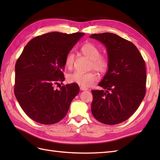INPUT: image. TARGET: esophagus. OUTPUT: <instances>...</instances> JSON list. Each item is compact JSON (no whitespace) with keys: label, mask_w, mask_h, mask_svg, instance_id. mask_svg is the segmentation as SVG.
<instances>
[{"label":"esophagus","mask_w":160,"mask_h":160,"mask_svg":"<svg viewBox=\"0 0 160 160\" xmlns=\"http://www.w3.org/2000/svg\"><path fill=\"white\" fill-rule=\"evenodd\" d=\"M80 89L81 91H86V90H87L88 89H87V88H86V87H83V86H80Z\"/></svg>","instance_id":"obj_1"}]
</instances>
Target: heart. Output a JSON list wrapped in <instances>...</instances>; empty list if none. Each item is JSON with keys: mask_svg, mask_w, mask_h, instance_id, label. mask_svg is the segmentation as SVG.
Returning a JSON list of instances; mask_svg holds the SVG:
<instances>
[{"mask_svg": "<svg viewBox=\"0 0 160 160\" xmlns=\"http://www.w3.org/2000/svg\"><path fill=\"white\" fill-rule=\"evenodd\" d=\"M81 52L84 56L91 60V67L104 73L108 69V60L107 57L100 55V50L93 44L87 42L81 47ZM75 56L72 52H69L66 56L64 64L68 69L72 68L74 63ZM99 79L98 74L94 71L90 72H79L76 71L68 76V81L69 82L76 83L84 87H90Z\"/></svg>", "mask_w": 160, "mask_h": 160, "instance_id": "b5f03b06", "label": "heart"}]
</instances>
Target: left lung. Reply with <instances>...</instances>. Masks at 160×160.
<instances>
[{
  "label": "left lung",
  "mask_w": 160,
  "mask_h": 160,
  "mask_svg": "<svg viewBox=\"0 0 160 160\" xmlns=\"http://www.w3.org/2000/svg\"><path fill=\"white\" fill-rule=\"evenodd\" d=\"M106 47L107 73L98 84L102 90H92L91 112L102 123L117 124L130 118L146 94L145 62L134 44L112 33L90 36Z\"/></svg>",
  "instance_id": "8db88e82"
}]
</instances>
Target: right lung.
I'll return each mask as SVG.
<instances>
[{
  "label": "right lung",
  "mask_w": 160,
  "mask_h": 160,
  "mask_svg": "<svg viewBox=\"0 0 160 160\" xmlns=\"http://www.w3.org/2000/svg\"><path fill=\"white\" fill-rule=\"evenodd\" d=\"M84 33L51 32L27 44L15 65L14 94L28 116L38 123L52 124L65 116L80 91L76 83L53 86L64 80L66 56Z\"/></svg>",
  "instance_id": "obj_1"
}]
</instances>
